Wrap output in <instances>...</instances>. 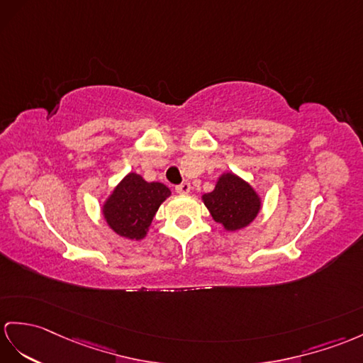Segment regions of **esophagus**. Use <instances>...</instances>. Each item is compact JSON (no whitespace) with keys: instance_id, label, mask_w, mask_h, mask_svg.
I'll list each match as a JSON object with an SVG mask.
<instances>
[{"instance_id":"1","label":"esophagus","mask_w":363,"mask_h":363,"mask_svg":"<svg viewBox=\"0 0 363 363\" xmlns=\"http://www.w3.org/2000/svg\"><path fill=\"white\" fill-rule=\"evenodd\" d=\"M175 191L179 192V194H188L191 191V183L189 182H183L180 184H177Z\"/></svg>"}]
</instances>
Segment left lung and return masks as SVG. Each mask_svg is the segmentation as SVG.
Returning <instances> with one entry per match:
<instances>
[{
	"mask_svg": "<svg viewBox=\"0 0 363 363\" xmlns=\"http://www.w3.org/2000/svg\"><path fill=\"white\" fill-rule=\"evenodd\" d=\"M212 218L226 231H238L257 217L262 208L259 194L248 182L233 172L218 177L216 188L201 197Z\"/></svg>",
	"mask_w": 363,
	"mask_h": 363,
	"instance_id": "8db88e82",
	"label": "left lung"
}]
</instances>
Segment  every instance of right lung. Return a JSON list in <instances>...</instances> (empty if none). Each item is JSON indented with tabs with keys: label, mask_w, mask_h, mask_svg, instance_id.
Returning <instances> with one entry per match:
<instances>
[{
	"label": "right lung",
	"mask_w": 363,
	"mask_h": 363,
	"mask_svg": "<svg viewBox=\"0 0 363 363\" xmlns=\"http://www.w3.org/2000/svg\"><path fill=\"white\" fill-rule=\"evenodd\" d=\"M169 196L171 191L163 183H147L141 175L129 172L104 201L106 223L115 234L129 240H141L158 208Z\"/></svg>",
	"instance_id": "right-lung-1"
}]
</instances>
